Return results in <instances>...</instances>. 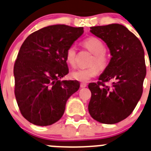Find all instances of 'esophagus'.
Wrapping results in <instances>:
<instances>
[{"mask_svg": "<svg viewBox=\"0 0 151 151\" xmlns=\"http://www.w3.org/2000/svg\"><path fill=\"white\" fill-rule=\"evenodd\" d=\"M86 86H87V84H86V83H80V88H86Z\"/></svg>", "mask_w": 151, "mask_h": 151, "instance_id": "obj_1", "label": "esophagus"}]
</instances>
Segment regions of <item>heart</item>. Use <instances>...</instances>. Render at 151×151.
Instances as JSON below:
<instances>
[{
	"instance_id": "heart-1",
	"label": "heart",
	"mask_w": 151,
	"mask_h": 151,
	"mask_svg": "<svg viewBox=\"0 0 151 151\" xmlns=\"http://www.w3.org/2000/svg\"><path fill=\"white\" fill-rule=\"evenodd\" d=\"M83 46L86 49L93 54V57L91 60V66L86 68H80L72 71L71 77L76 80L80 82L87 83L91 79L93 78L98 75L99 68L104 69L106 68L109 61V58L105 51V46L100 39L90 37L88 38L83 40ZM65 60L67 63L72 68L77 65V49L74 46H71L67 49L65 53Z\"/></svg>"
}]
</instances>
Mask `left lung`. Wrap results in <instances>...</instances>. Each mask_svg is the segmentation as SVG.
Returning a JSON list of instances; mask_svg holds the SVG:
<instances>
[{
  "label": "left lung",
  "mask_w": 151,
  "mask_h": 151,
  "mask_svg": "<svg viewBox=\"0 0 151 151\" xmlns=\"http://www.w3.org/2000/svg\"><path fill=\"white\" fill-rule=\"evenodd\" d=\"M91 32L106 43L112 58L99 81L89 83V114L101 123H117L133 112L142 94L144 49L135 35L122 25L93 26ZM110 80L113 81L111 87L104 85Z\"/></svg>",
  "instance_id": "1"
}]
</instances>
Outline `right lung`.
<instances>
[{
    "label": "right lung",
    "instance_id": "obj_1",
    "mask_svg": "<svg viewBox=\"0 0 151 151\" xmlns=\"http://www.w3.org/2000/svg\"><path fill=\"white\" fill-rule=\"evenodd\" d=\"M83 27L53 25L27 37L14 65V95L29 122L47 126L58 122L78 81L60 79L68 73L65 53L83 34Z\"/></svg>",
    "mask_w": 151,
    "mask_h": 151
}]
</instances>
